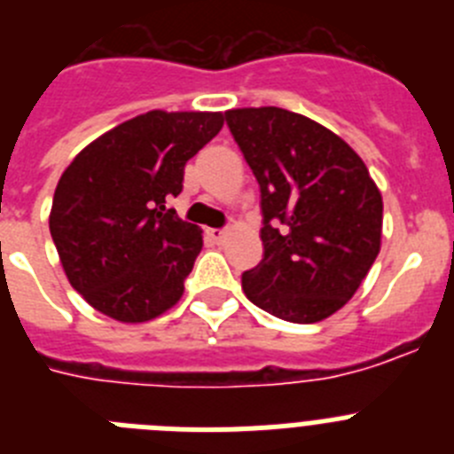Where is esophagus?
<instances>
[{"label": "esophagus", "mask_w": 454, "mask_h": 454, "mask_svg": "<svg viewBox=\"0 0 454 454\" xmlns=\"http://www.w3.org/2000/svg\"><path fill=\"white\" fill-rule=\"evenodd\" d=\"M207 236L214 240V243H223L224 236H227V230H207Z\"/></svg>", "instance_id": "obj_1"}]
</instances>
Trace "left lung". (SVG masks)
I'll use <instances>...</instances> for the list:
<instances>
[{
	"mask_svg": "<svg viewBox=\"0 0 454 454\" xmlns=\"http://www.w3.org/2000/svg\"><path fill=\"white\" fill-rule=\"evenodd\" d=\"M224 120L262 191L263 259L243 272V291L277 318L318 323L375 263L382 195L359 154L314 120L277 106Z\"/></svg>",
	"mask_w": 454,
	"mask_h": 454,
	"instance_id": "1",
	"label": "left lung"
}]
</instances>
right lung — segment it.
Returning a JSON list of instances; mask_svg holds the SVG:
<instances>
[{"instance_id": "right-lung-1", "label": "right lung", "mask_w": 454, "mask_h": 454, "mask_svg": "<svg viewBox=\"0 0 454 454\" xmlns=\"http://www.w3.org/2000/svg\"><path fill=\"white\" fill-rule=\"evenodd\" d=\"M223 114L150 111L83 147L59 179L50 231L72 288L120 323H145L182 298L202 231L168 200Z\"/></svg>"}]
</instances>
